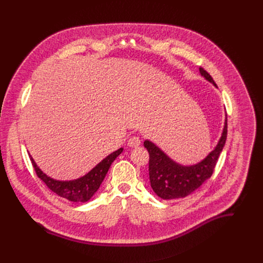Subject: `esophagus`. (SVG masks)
I'll return each instance as SVG.
<instances>
[{
  "mask_svg": "<svg viewBox=\"0 0 263 263\" xmlns=\"http://www.w3.org/2000/svg\"><path fill=\"white\" fill-rule=\"evenodd\" d=\"M140 143H141V141L137 136H132L128 141V145L130 147H137L140 145Z\"/></svg>",
  "mask_w": 263,
  "mask_h": 263,
  "instance_id": "34e87169",
  "label": "esophagus"
}]
</instances>
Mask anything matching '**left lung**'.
Masks as SVG:
<instances>
[{"mask_svg": "<svg viewBox=\"0 0 263 263\" xmlns=\"http://www.w3.org/2000/svg\"><path fill=\"white\" fill-rule=\"evenodd\" d=\"M199 69L208 82L217 87L212 77L204 68L200 67ZM227 128L226 118L216 146L202 161L193 165H183L176 162L154 142L145 139L143 145L149 155L148 176L154 193L163 200H174L185 198L198 190L213 173L218 156L226 143Z\"/></svg>", "mask_w": 263, "mask_h": 263, "instance_id": "1", "label": "left lung"}]
</instances>
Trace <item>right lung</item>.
<instances>
[{
  "label": "right lung",
  "mask_w": 263,
  "mask_h": 263,
  "mask_svg": "<svg viewBox=\"0 0 263 263\" xmlns=\"http://www.w3.org/2000/svg\"><path fill=\"white\" fill-rule=\"evenodd\" d=\"M123 151V147L117 149L116 152L109 154L106 158H104L100 163H98L90 172H88L83 177L69 181H61L49 177L37 166L36 162L30 154L29 156L37 176L45 182V184L52 192H54L56 195L67 201L76 203H85L89 201L92 198V196L98 192L111 163L117 159V157Z\"/></svg>",
  "instance_id": "1"
}]
</instances>
